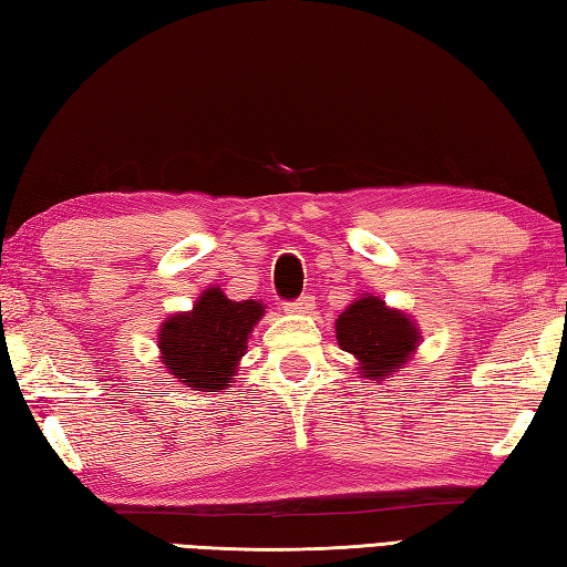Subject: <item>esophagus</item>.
<instances>
[{
  "label": "esophagus",
  "instance_id": "34e87169",
  "mask_svg": "<svg viewBox=\"0 0 567 567\" xmlns=\"http://www.w3.org/2000/svg\"><path fill=\"white\" fill-rule=\"evenodd\" d=\"M312 296H300L298 300H291V303H284L286 312H293V316H306V312L312 310Z\"/></svg>",
  "mask_w": 567,
  "mask_h": 567
}]
</instances>
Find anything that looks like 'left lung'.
Segmentation results:
<instances>
[{
	"mask_svg": "<svg viewBox=\"0 0 567 567\" xmlns=\"http://www.w3.org/2000/svg\"><path fill=\"white\" fill-rule=\"evenodd\" d=\"M337 342L359 361L361 379L381 381L405 367L420 347V330L408 312L388 308L385 300L361 293L334 324Z\"/></svg>",
	"mask_w": 567,
	"mask_h": 567,
	"instance_id": "left-lung-1",
	"label": "left lung"
}]
</instances>
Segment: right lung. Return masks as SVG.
<instances>
[{"mask_svg":"<svg viewBox=\"0 0 567 567\" xmlns=\"http://www.w3.org/2000/svg\"><path fill=\"white\" fill-rule=\"evenodd\" d=\"M264 316L261 300H230L210 286L188 312L169 316L159 327V359L186 388L220 393L230 388L247 339Z\"/></svg>","mask_w":567,"mask_h":567,"instance_id":"right-lung-1","label":"right lung"}]
</instances>
